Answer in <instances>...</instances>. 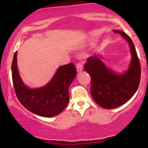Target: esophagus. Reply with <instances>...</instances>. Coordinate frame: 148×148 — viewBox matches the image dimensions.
I'll list each match as a JSON object with an SVG mask.
<instances>
[{"mask_svg":"<svg viewBox=\"0 0 148 148\" xmlns=\"http://www.w3.org/2000/svg\"><path fill=\"white\" fill-rule=\"evenodd\" d=\"M83 68H84V67H83V64L81 63H78L76 64V69H77L78 72H82Z\"/></svg>","mask_w":148,"mask_h":148,"instance_id":"esophagus-1","label":"esophagus"}]
</instances>
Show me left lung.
Segmentation results:
<instances>
[{
    "label": "left lung",
    "instance_id": "1",
    "mask_svg": "<svg viewBox=\"0 0 148 148\" xmlns=\"http://www.w3.org/2000/svg\"><path fill=\"white\" fill-rule=\"evenodd\" d=\"M113 32L121 35L130 46L132 58L127 70L122 73L113 70L103 62L101 56L88 58L84 65L91 77L92 97L99 106L107 109L127 102L136 92L140 80V64L133 42L125 32Z\"/></svg>",
    "mask_w": 148,
    "mask_h": 148
}]
</instances>
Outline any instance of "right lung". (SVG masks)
I'll list each match as a JSON object with an SVG mask.
<instances>
[{"mask_svg": "<svg viewBox=\"0 0 148 148\" xmlns=\"http://www.w3.org/2000/svg\"><path fill=\"white\" fill-rule=\"evenodd\" d=\"M17 51L12 63V81L18 99L26 109L39 116L51 118L60 114L69 103V87L76 76L72 63L60 66L45 86L31 88L21 79L17 67Z\"/></svg>", "mask_w": 148, "mask_h": 148, "instance_id": "obj_1", "label": "right lung"}]
</instances>
